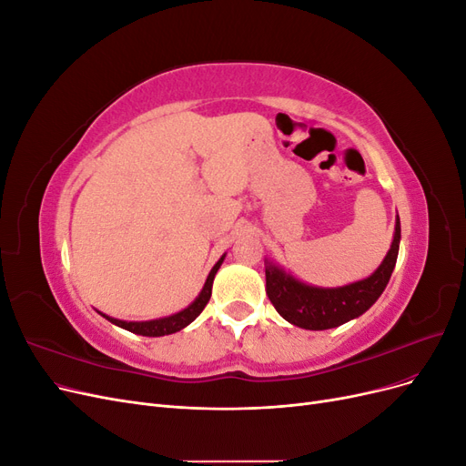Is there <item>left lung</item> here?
<instances>
[{
  "label": "left lung",
  "instance_id": "8db88e82",
  "mask_svg": "<svg viewBox=\"0 0 466 466\" xmlns=\"http://www.w3.org/2000/svg\"><path fill=\"white\" fill-rule=\"evenodd\" d=\"M400 245V219L397 216L392 245L385 260L365 279L342 288L307 286L298 278L266 260V293L276 311L288 322L305 330H327L363 315L385 291L394 270Z\"/></svg>",
  "mask_w": 466,
  "mask_h": 466
}]
</instances>
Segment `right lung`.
I'll return each instance as SVG.
<instances>
[{
	"instance_id": "right-lung-1",
	"label": "right lung",
	"mask_w": 466,
	"mask_h": 466,
	"mask_svg": "<svg viewBox=\"0 0 466 466\" xmlns=\"http://www.w3.org/2000/svg\"><path fill=\"white\" fill-rule=\"evenodd\" d=\"M225 255L216 262V266L211 268V272L208 274L206 278V284L200 291L198 298H196L187 309H182V311L171 315V317H163V319H155V320H142V322H136V320H118V319H112L108 315H103L106 320H110L112 324H116V327L124 329V330H130L134 334H142V336H167V334H173V332H178L185 327H188V324L198 317L204 307L208 305L209 298H211V284H214V278L219 270V266L223 262Z\"/></svg>"
}]
</instances>
